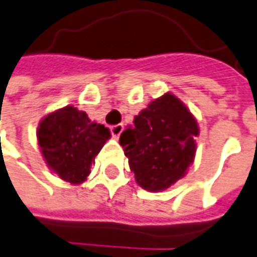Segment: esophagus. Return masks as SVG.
Listing matches in <instances>:
<instances>
[{
    "instance_id": "obj_1",
    "label": "esophagus",
    "mask_w": 257,
    "mask_h": 257,
    "mask_svg": "<svg viewBox=\"0 0 257 257\" xmlns=\"http://www.w3.org/2000/svg\"><path fill=\"white\" fill-rule=\"evenodd\" d=\"M123 128H124L123 124H115V125H111V127H110V132H111V134H113V137L118 139V136L121 134Z\"/></svg>"
}]
</instances>
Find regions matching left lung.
Listing matches in <instances>:
<instances>
[{
    "instance_id": "obj_1",
    "label": "left lung",
    "mask_w": 257,
    "mask_h": 257,
    "mask_svg": "<svg viewBox=\"0 0 257 257\" xmlns=\"http://www.w3.org/2000/svg\"><path fill=\"white\" fill-rule=\"evenodd\" d=\"M120 136L136 182L149 192L170 187L193 163L197 121L173 94L154 100Z\"/></svg>"
}]
</instances>
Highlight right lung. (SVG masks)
Here are the masks:
<instances>
[{"mask_svg":"<svg viewBox=\"0 0 257 257\" xmlns=\"http://www.w3.org/2000/svg\"><path fill=\"white\" fill-rule=\"evenodd\" d=\"M37 137L48 167L65 182L80 184L110 139V130L93 123L84 111L67 105L41 120Z\"/></svg>","mask_w":257,"mask_h":257,"instance_id":"obj_1","label":"right lung"}]
</instances>
